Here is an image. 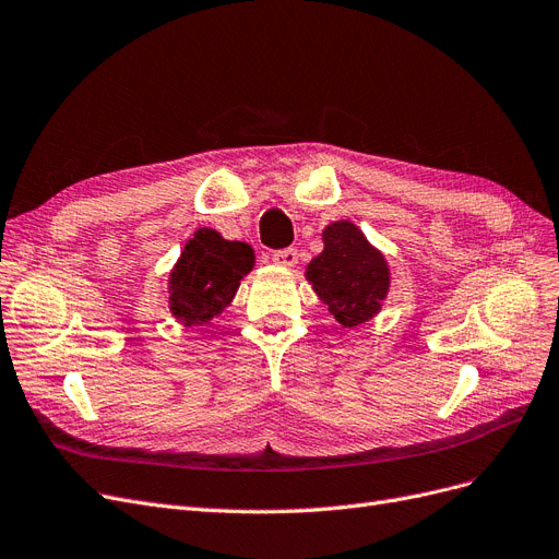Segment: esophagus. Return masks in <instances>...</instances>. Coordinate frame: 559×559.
Listing matches in <instances>:
<instances>
[{
    "mask_svg": "<svg viewBox=\"0 0 559 559\" xmlns=\"http://www.w3.org/2000/svg\"><path fill=\"white\" fill-rule=\"evenodd\" d=\"M297 258H299L297 248H283V251H274V253H272V262L278 264V266H285V269L295 266V264H297Z\"/></svg>",
    "mask_w": 559,
    "mask_h": 559,
    "instance_id": "1",
    "label": "esophagus"
}]
</instances>
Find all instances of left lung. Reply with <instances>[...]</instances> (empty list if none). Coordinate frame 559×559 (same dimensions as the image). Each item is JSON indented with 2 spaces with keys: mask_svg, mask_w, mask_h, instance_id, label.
Instances as JSON below:
<instances>
[{
  "mask_svg": "<svg viewBox=\"0 0 559 559\" xmlns=\"http://www.w3.org/2000/svg\"><path fill=\"white\" fill-rule=\"evenodd\" d=\"M322 253L306 266V281L326 304L343 332L382 313L391 269L378 246L353 221H334L322 230Z\"/></svg>",
  "mask_w": 559,
  "mask_h": 559,
  "instance_id": "8db88e82",
  "label": "left lung"
}]
</instances>
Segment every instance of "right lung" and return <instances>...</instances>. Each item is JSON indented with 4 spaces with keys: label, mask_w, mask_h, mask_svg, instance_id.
I'll list each match as a JSON object with an SVG mask.
<instances>
[{
    "label": "right lung",
    "mask_w": 559,
    "mask_h": 559,
    "mask_svg": "<svg viewBox=\"0 0 559 559\" xmlns=\"http://www.w3.org/2000/svg\"><path fill=\"white\" fill-rule=\"evenodd\" d=\"M255 251L212 227H198L168 274V308L181 326L210 324L233 304L241 281L253 272Z\"/></svg>",
    "instance_id": "obj_1"
}]
</instances>
